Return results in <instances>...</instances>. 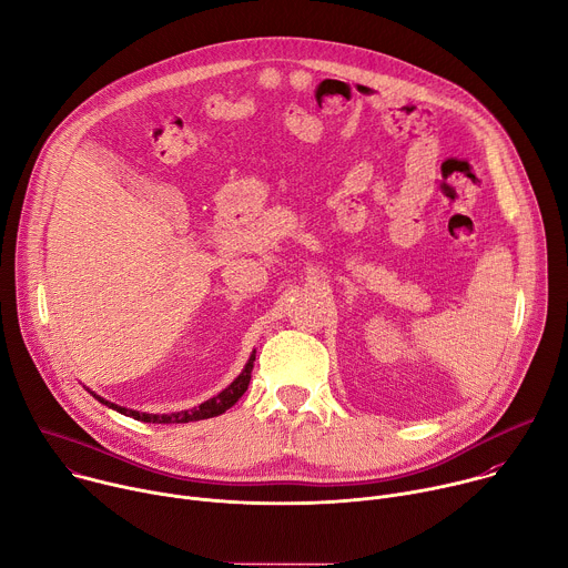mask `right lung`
Wrapping results in <instances>:
<instances>
[{"instance_id":"1","label":"right lung","mask_w":568,"mask_h":568,"mask_svg":"<svg viewBox=\"0 0 568 568\" xmlns=\"http://www.w3.org/2000/svg\"><path fill=\"white\" fill-rule=\"evenodd\" d=\"M254 362H256V351L250 355L245 368H242V373L226 386L222 388L217 395L204 399L202 404H197V407L193 409H184V412H175V414H139L134 409H125V407H119V404L97 395L94 390H90L101 404H105V407L128 416V418H134V420H141V423H152V425H180V423H193V420H206V418H215L220 414H224L226 409H231L233 404L242 397V393L247 390L250 386V379H252V371H254Z\"/></svg>"}]
</instances>
